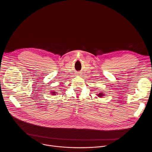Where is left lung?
Segmentation results:
<instances>
[{
    "instance_id": "left-lung-1",
    "label": "left lung",
    "mask_w": 152,
    "mask_h": 152,
    "mask_svg": "<svg viewBox=\"0 0 152 152\" xmlns=\"http://www.w3.org/2000/svg\"><path fill=\"white\" fill-rule=\"evenodd\" d=\"M104 94L102 93H99V94H97V96L99 97H102L103 96H104Z\"/></svg>"
}]
</instances>
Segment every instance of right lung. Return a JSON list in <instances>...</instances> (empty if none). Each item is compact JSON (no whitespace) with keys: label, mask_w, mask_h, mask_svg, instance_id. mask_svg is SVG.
Segmentation results:
<instances>
[{"label":"right lung","mask_w":152,"mask_h":152,"mask_svg":"<svg viewBox=\"0 0 152 152\" xmlns=\"http://www.w3.org/2000/svg\"><path fill=\"white\" fill-rule=\"evenodd\" d=\"M56 92H55V91H52V93H52V95H55V94H56Z\"/></svg>","instance_id":"right-lung-1"}]
</instances>
